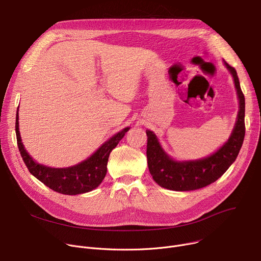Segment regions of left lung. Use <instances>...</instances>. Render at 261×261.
I'll return each instance as SVG.
<instances>
[{
    "label": "left lung",
    "mask_w": 261,
    "mask_h": 261,
    "mask_svg": "<svg viewBox=\"0 0 261 261\" xmlns=\"http://www.w3.org/2000/svg\"><path fill=\"white\" fill-rule=\"evenodd\" d=\"M233 76L240 101L234 128L228 141L214 154L196 161L178 162L171 159L160 145L151 130L147 135V163L153 180L162 188L172 191H193L204 188L219 179L237 160L245 138V96L237 70L224 61Z\"/></svg>",
    "instance_id": "obj_1"
}]
</instances>
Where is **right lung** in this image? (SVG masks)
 Wrapping results in <instances>:
<instances>
[{
    "label": "right lung",
    "instance_id": "right-lung-1",
    "mask_svg": "<svg viewBox=\"0 0 261 261\" xmlns=\"http://www.w3.org/2000/svg\"><path fill=\"white\" fill-rule=\"evenodd\" d=\"M18 129V112H16L15 132L17 146L23 163L31 174L55 192L64 195H77L90 192L101 184L107 174L109 155L118 145L129 127H125L114 135L90 158L68 168H50L35 162L24 149Z\"/></svg>",
    "mask_w": 261,
    "mask_h": 261
}]
</instances>
